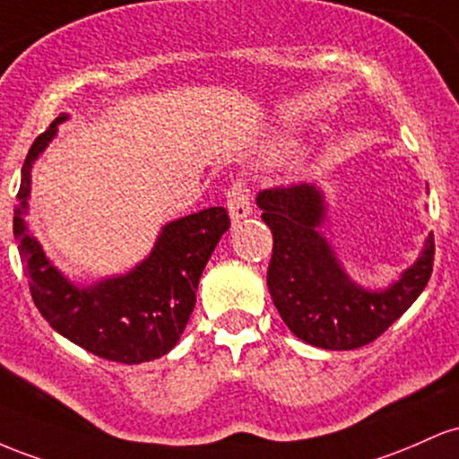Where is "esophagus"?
Wrapping results in <instances>:
<instances>
[{"instance_id":"1","label":"esophagus","mask_w":459,"mask_h":459,"mask_svg":"<svg viewBox=\"0 0 459 459\" xmlns=\"http://www.w3.org/2000/svg\"><path fill=\"white\" fill-rule=\"evenodd\" d=\"M228 212L231 223H240L245 221L247 216L251 214V202L249 195H247V188L243 186V182H236L234 186L228 190Z\"/></svg>"}]
</instances>
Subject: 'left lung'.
<instances>
[{
  "label": "left lung",
  "mask_w": 459,
  "mask_h": 459,
  "mask_svg": "<svg viewBox=\"0 0 459 459\" xmlns=\"http://www.w3.org/2000/svg\"><path fill=\"white\" fill-rule=\"evenodd\" d=\"M273 231L266 284L284 323L314 347L349 351L382 336L425 290L434 269V234L414 264L385 288H364L349 277L323 234L325 193L316 184L262 190L255 197Z\"/></svg>",
  "instance_id": "1"
}]
</instances>
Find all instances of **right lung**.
<instances>
[{
    "label": "right lung",
    "mask_w": 459,
    "mask_h": 459,
    "mask_svg": "<svg viewBox=\"0 0 459 459\" xmlns=\"http://www.w3.org/2000/svg\"><path fill=\"white\" fill-rule=\"evenodd\" d=\"M66 118L60 115L36 138L22 169L13 231L30 292L45 321L77 347L110 362H152L182 336L197 301L199 277L230 230V216L225 208H208L171 221L132 271L77 286L56 269L25 223L34 162Z\"/></svg>",
    "instance_id": "right-lung-1"
}]
</instances>
